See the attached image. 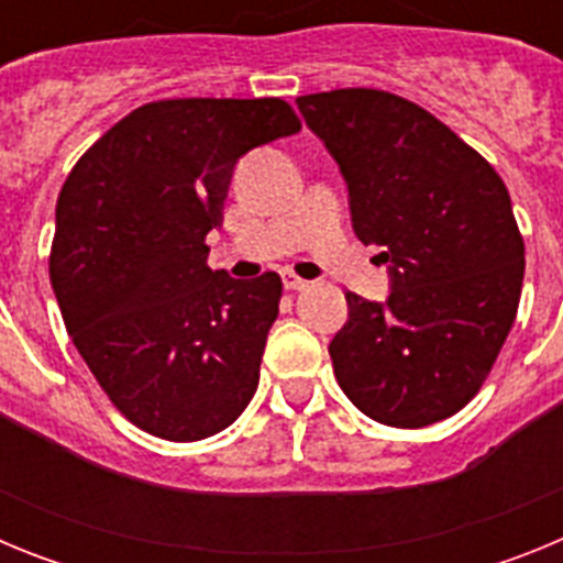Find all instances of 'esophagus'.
I'll list each match as a JSON object with an SVG mask.
<instances>
[{
    "label": "esophagus",
    "mask_w": 563,
    "mask_h": 563,
    "mask_svg": "<svg viewBox=\"0 0 563 563\" xmlns=\"http://www.w3.org/2000/svg\"><path fill=\"white\" fill-rule=\"evenodd\" d=\"M282 282H285V287L287 290H307V287H310V282H305V278L301 276H296V273H282Z\"/></svg>",
    "instance_id": "34e87169"
}]
</instances>
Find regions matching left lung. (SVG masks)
I'll use <instances>...</instances> for the list:
<instances>
[{
    "mask_svg": "<svg viewBox=\"0 0 563 563\" xmlns=\"http://www.w3.org/2000/svg\"><path fill=\"white\" fill-rule=\"evenodd\" d=\"M350 188L352 228L391 262L386 305L346 292L330 343L366 417L422 429L474 400L516 321L525 239L496 168L417 103L350 87L296 98Z\"/></svg>",
    "mask_w": 563,
    "mask_h": 563,
    "instance_id": "1",
    "label": "left lung"
}]
</instances>
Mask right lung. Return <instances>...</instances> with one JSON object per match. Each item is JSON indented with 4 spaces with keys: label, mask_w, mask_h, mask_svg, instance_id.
I'll list each match as a JSON object with an SVG mask.
<instances>
[{
    "label": "right lung",
    "mask_w": 563,
    "mask_h": 563,
    "mask_svg": "<svg viewBox=\"0 0 563 563\" xmlns=\"http://www.w3.org/2000/svg\"><path fill=\"white\" fill-rule=\"evenodd\" d=\"M301 129L282 98H168L129 112L64 180L49 282L103 395L146 434L228 429L258 386L282 278L208 267L233 166Z\"/></svg>",
    "instance_id": "1"
}]
</instances>
